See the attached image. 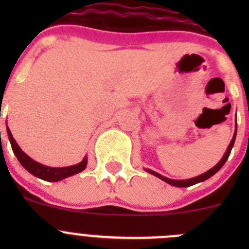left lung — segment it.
I'll return each mask as SVG.
<instances>
[{"label": "left lung", "instance_id": "left-lung-1", "mask_svg": "<svg viewBox=\"0 0 249 249\" xmlns=\"http://www.w3.org/2000/svg\"><path fill=\"white\" fill-rule=\"evenodd\" d=\"M236 127H237V126H236ZM236 131H237V129L235 130V134H233V137H232L231 142H230V144L228 145V149H227V152H225V154L223 155V158H222V159H220V161L218 162V164L215 165L214 167H212V169H211V170H208L207 172L202 173V175L197 176V177L190 178V179H180V180H178V179H170V178H167V177H164V176H161V175H160V173H158V172L153 171V170H149V169H147V170H145V171H147V172H149L150 175L155 176V177L160 178V179H161V180H164V182L169 183V184H171V185H175V187H183V188H184V187H190V185H194V184H196V183L203 182V180L208 179V178H210V177H212V176L214 175V173H217L218 171H219V170L222 169V167H223V165L225 164V161H227V160H228V158H229V155H230V152H231V149H232V147H233V143H235V139H236Z\"/></svg>", "mask_w": 249, "mask_h": 249}]
</instances>
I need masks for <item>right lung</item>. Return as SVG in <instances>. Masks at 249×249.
Here are the masks:
<instances>
[{
    "instance_id": "obj_1",
    "label": "right lung",
    "mask_w": 249,
    "mask_h": 249,
    "mask_svg": "<svg viewBox=\"0 0 249 249\" xmlns=\"http://www.w3.org/2000/svg\"><path fill=\"white\" fill-rule=\"evenodd\" d=\"M7 134H8V139L9 142H11L12 149H13L14 154H16V157L18 158L20 164H21L27 171L31 173V175L36 176V177L41 178V179L48 180V182H57V180H61L64 179V178L70 177V176H73L76 175V173L82 172L83 170L87 167V158H84L79 164L72 165V166L67 167H49L46 166V165L39 164V162L35 161L34 159H31L29 155H26L22 152L21 148L18 145L16 140L12 136V132L11 130L8 129V126H7Z\"/></svg>"
}]
</instances>
